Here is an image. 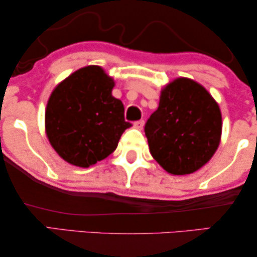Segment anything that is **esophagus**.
Segmentation results:
<instances>
[{"label": "esophagus", "mask_w": 257, "mask_h": 257, "mask_svg": "<svg viewBox=\"0 0 257 257\" xmlns=\"http://www.w3.org/2000/svg\"><path fill=\"white\" fill-rule=\"evenodd\" d=\"M144 124H145V121H144L143 119H142V120H138V121H136V122H135V127H136V128L142 130V128H143V126H144Z\"/></svg>", "instance_id": "34e87169"}]
</instances>
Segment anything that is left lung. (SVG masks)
<instances>
[{"label":"left lung","instance_id":"left-lung-1","mask_svg":"<svg viewBox=\"0 0 257 257\" xmlns=\"http://www.w3.org/2000/svg\"><path fill=\"white\" fill-rule=\"evenodd\" d=\"M221 131L219 105L205 87L184 77L164 87L159 106L145 124L151 154L174 175L191 174L208 163Z\"/></svg>","mask_w":257,"mask_h":257}]
</instances>
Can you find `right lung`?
<instances>
[{
    "label": "right lung",
    "instance_id": "obj_1",
    "mask_svg": "<svg viewBox=\"0 0 257 257\" xmlns=\"http://www.w3.org/2000/svg\"><path fill=\"white\" fill-rule=\"evenodd\" d=\"M114 82L100 66L77 70L52 91L45 110V131L58 156L69 164L89 167L117 149L132 124L124 105L112 96Z\"/></svg>",
    "mask_w": 257,
    "mask_h": 257
}]
</instances>
